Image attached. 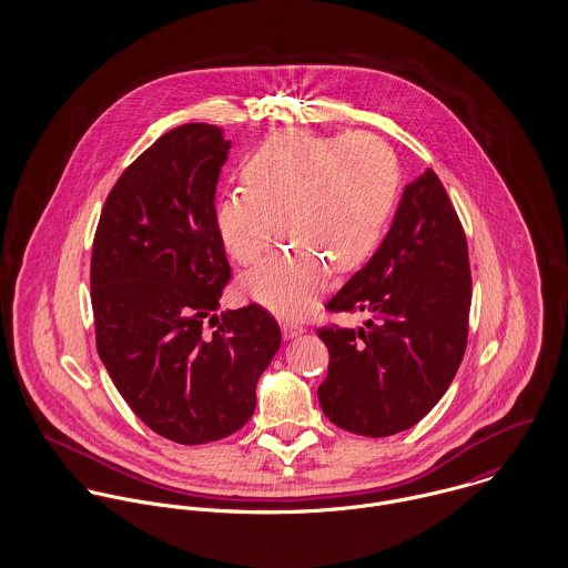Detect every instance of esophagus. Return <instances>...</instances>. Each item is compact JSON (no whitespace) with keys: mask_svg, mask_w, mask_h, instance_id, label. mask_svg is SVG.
<instances>
[{"mask_svg":"<svg viewBox=\"0 0 568 568\" xmlns=\"http://www.w3.org/2000/svg\"><path fill=\"white\" fill-rule=\"evenodd\" d=\"M304 329H306V327L302 324H297V322H284V324H282V332H284L286 338H293V336L302 334Z\"/></svg>","mask_w":568,"mask_h":568,"instance_id":"34e87169","label":"esophagus"}]
</instances>
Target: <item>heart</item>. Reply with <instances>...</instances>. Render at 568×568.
Listing matches in <instances>:
<instances>
[{"label":"heart","instance_id":"heart-1","mask_svg":"<svg viewBox=\"0 0 568 568\" xmlns=\"http://www.w3.org/2000/svg\"><path fill=\"white\" fill-rule=\"evenodd\" d=\"M246 190L219 199L214 225L239 264L255 262L277 219L291 244L243 275L255 302L282 315L306 313L336 271L361 266L381 243L398 196L392 149L374 135H315L284 129L243 163Z\"/></svg>","mask_w":568,"mask_h":568}]
</instances>
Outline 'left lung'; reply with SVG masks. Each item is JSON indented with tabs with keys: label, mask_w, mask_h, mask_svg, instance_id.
<instances>
[{
	"label": "left lung",
	"mask_w": 568,
	"mask_h": 568,
	"mask_svg": "<svg viewBox=\"0 0 568 568\" xmlns=\"http://www.w3.org/2000/svg\"><path fill=\"white\" fill-rule=\"evenodd\" d=\"M473 275L464 225L433 170L405 187L372 260L325 304L363 327L317 329L329 354L320 405L336 426L387 437L417 424L450 387L468 345Z\"/></svg>",
	"instance_id": "1"
}]
</instances>
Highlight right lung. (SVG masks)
Wrapping results in <instances>:
<instances>
[{"label": "right lung", "mask_w": 568, "mask_h": 568, "mask_svg": "<svg viewBox=\"0 0 568 568\" xmlns=\"http://www.w3.org/2000/svg\"><path fill=\"white\" fill-rule=\"evenodd\" d=\"M230 142L181 124L111 187L91 246L98 354L133 413L194 446L243 428L282 332L260 304L214 315L232 277L214 225Z\"/></svg>", "instance_id": "obj_1"}]
</instances>
